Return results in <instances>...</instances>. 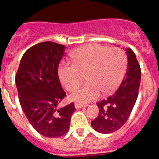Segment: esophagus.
Masks as SVG:
<instances>
[{"instance_id": "1", "label": "esophagus", "mask_w": 159, "mask_h": 159, "mask_svg": "<svg viewBox=\"0 0 159 159\" xmlns=\"http://www.w3.org/2000/svg\"><path fill=\"white\" fill-rule=\"evenodd\" d=\"M75 107L76 108V109H79V108H83V107H85V105L80 104V103H77V102H75Z\"/></svg>"}]
</instances>
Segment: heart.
Masks as SVG:
<instances>
[{
  "label": "heart",
  "instance_id": "heart-1",
  "mask_svg": "<svg viewBox=\"0 0 159 159\" xmlns=\"http://www.w3.org/2000/svg\"><path fill=\"white\" fill-rule=\"evenodd\" d=\"M71 59L72 64L62 63L59 66L58 75L67 91H74L84 76L87 84L70 95L71 100L82 105L96 99L99 92L108 95L115 91L124 77L127 64L122 49L98 44L78 49Z\"/></svg>",
  "mask_w": 159,
  "mask_h": 159
}]
</instances>
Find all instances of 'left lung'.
<instances>
[{
    "instance_id": "obj_1",
    "label": "left lung",
    "mask_w": 159,
    "mask_h": 159,
    "mask_svg": "<svg viewBox=\"0 0 159 159\" xmlns=\"http://www.w3.org/2000/svg\"><path fill=\"white\" fill-rule=\"evenodd\" d=\"M127 68L118 89L106 99L97 102L99 116L92 122V127L102 134H109L121 128L127 121L139 95L141 69L135 54L126 48Z\"/></svg>"
}]
</instances>
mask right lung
<instances>
[{
  "label": "right lung",
  "instance_id": "add662e5",
  "mask_svg": "<svg viewBox=\"0 0 159 159\" xmlns=\"http://www.w3.org/2000/svg\"><path fill=\"white\" fill-rule=\"evenodd\" d=\"M65 48L50 41L30 48L23 55L16 75L24 113L33 128L48 138L65 134L75 111L73 102L58 108L66 95L58 76L59 64Z\"/></svg>",
  "mask_w": 159,
  "mask_h": 159
}]
</instances>
